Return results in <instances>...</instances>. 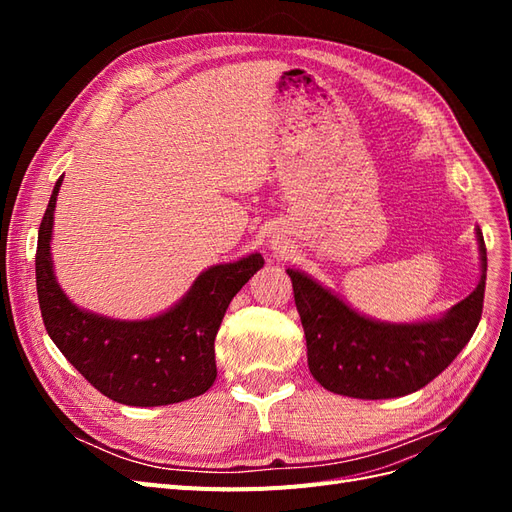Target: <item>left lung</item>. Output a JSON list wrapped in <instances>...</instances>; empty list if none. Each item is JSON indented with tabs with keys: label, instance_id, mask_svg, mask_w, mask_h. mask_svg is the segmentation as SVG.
Segmentation results:
<instances>
[{
	"label": "left lung",
	"instance_id": "obj_1",
	"mask_svg": "<svg viewBox=\"0 0 512 512\" xmlns=\"http://www.w3.org/2000/svg\"><path fill=\"white\" fill-rule=\"evenodd\" d=\"M480 282L470 297L438 320L391 324L354 312L301 271L292 280L307 342V365L324 389L356 399H391L423 389L455 361L483 314L487 247L476 230Z\"/></svg>",
	"mask_w": 512,
	"mask_h": 512
}]
</instances>
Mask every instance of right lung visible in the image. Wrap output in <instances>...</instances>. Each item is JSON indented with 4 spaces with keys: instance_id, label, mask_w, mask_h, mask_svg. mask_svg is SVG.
<instances>
[{
    "instance_id": "obj_1",
    "label": "right lung",
    "mask_w": 512,
    "mask_h": 512,
    "mask_svg": "<svg viewBox=\"0 0 512 512\" xmlns=\"http://www.w3.org/2000/svg\"><path fill=\"white\" fill-rule=\"evenodd\" d=\"M59 177L38 230L36 286L46 333L79 374L117 404L168 406L203 395L218 376L215 335L232 297L262 269L250 254L196 277L188 294L149 320H113L76 307L59 288L51 235Z\"/></svg>"
}]
</instances>
